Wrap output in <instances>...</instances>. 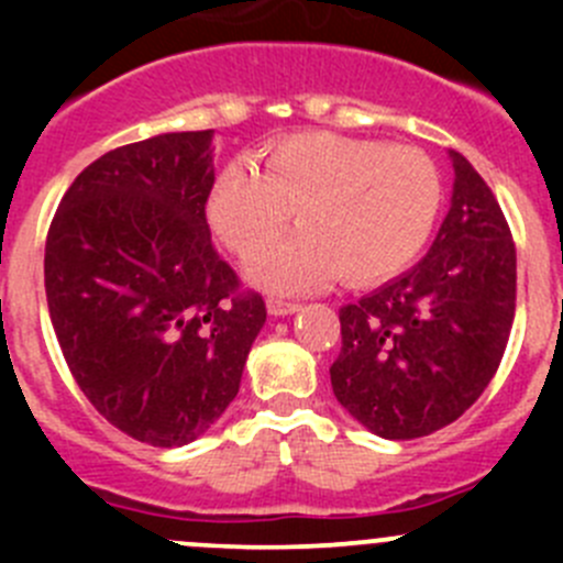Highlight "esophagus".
<instances>
[{
  "label": "esophagus",
  "instance_id": "esophagus-1",
  "mask_svg": "<svg viewBox=\"0 0 563 563\" xmlns=\"http://www.w3.org/2000/svg\"><path fill=\"white\" fill-rule=\"evenodd\" d=\"M266 308H269V313L272 316H294V313H299V310H302V305H297V302H283V299H269V302H266Z\"/></svg>",
  "mask_w": 563,
  "mask_h": 563
}]
</instances>
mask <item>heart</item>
Wrapping results in <instances>:
<instances>
[{"label": "heart", "mask_w": 563, "mask_h": 563, "mask_svg": "<svg viewBox=\"0 0 563 563\" xmlns=\"http://www.w3.org/2000/svg\"><path fill=\"white\" fill-rule=\"evenodd\" d=\"M264 174L247 163L220 172L209 220L236 253H255L288 220L297 234L255 255L247 275L277 294H297L338 275L371 286L406 269L433 231L441 179L413 146L338 133H297L266 146Z\"/></svg>", "instance_id": "b5f03b06"}]
</instances>
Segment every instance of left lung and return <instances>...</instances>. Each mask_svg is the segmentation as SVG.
<instances>
[{
	"label": "left lung",
	"instance_id": "8db88e82",
	"mask_svg": "<svg viewBox=\"0 0 563 563\" xmlns=\"http://www.w3.org/2000/svg\"><path fill=\"white\" fill-rule=\"evenodd\" d=\"M450 161L452 203L428 255L340 308L332 391L382 439H422L463 417L496 376L512 329V234L474 166L460 152Z\"/></svg>",
	"mask_w": 563,
	"mask_h": 563
}]
</instances>
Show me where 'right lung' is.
<instances>
[{
	"mask_svg": "<svg viewBox=\"0 0 563 563\" xmlns=\"http://www.w3.org/2000/svg\"><path fill=\"white\" fill-rule=\"evenodd\" d=\"M212 135L106 152L45 240V297L73 378L113 428L152 446L190 444L223 417L266 321L209 236Z\"/></svg>",
	"mask_w": 563,
	"mask_h": 563,
	"instance_id": "right-lung-1",
	"label": "right lung"
}]
</instances>
